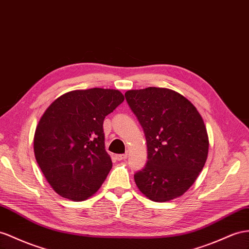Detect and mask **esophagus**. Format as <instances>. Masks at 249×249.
Returning <instances> with one entry per match:
<instances>
[{
	"mask_svg": "<svg viewBox=\"0 0 249 249\" xmlns=\"http://www.w3.org/2000/svg\"><path fill=\"white\" fill-rule=\"evenodd\" d=\"M126 158H127V155H126V154H123V155H116V159H117L118 161L125 160Z\"/></svg>",
	"mask_w": 249,
	"mask_h": 249,
	"instance_id": "1",
	"label": "esophagus"
}]
</instances>
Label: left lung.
<instances>
[{"label": "left lung", "mask_w": 249, "mask_h": 249, "mask_svg": "<svg viewBox=\"0 0 249 249\" xmlns=\"http://www.w3.org/2000/svg\"><path fill=\"white\" fill-rule=\"evenodd\" d=\"M125 98L142 126L147 163L135 174L141 193L155 202L182 196L205 165L208 136L196 108L167 88L128 90Z\"/></svg>", "instance_id": "1"}]
</instances>
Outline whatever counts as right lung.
Masks as SVG:
<instances>
[{
  "label": "right lung",
  "instance_id": "obj_1",
  "mask_svg": "<svg viewBox=\"0 0 249 249\" xmlns=\"http://www.w3.org/2000/svg\"><path fill=\"white\" fill-rule=\"evenodd\" d=\"M123 101L114 89L74 90L44 112L35 133V156L56 194L83 201L99 190L112 167L105 150L104 119Z\"/></svg>",
  "mask_w": 249,
  "mask_h": 249
}]
</instances>
